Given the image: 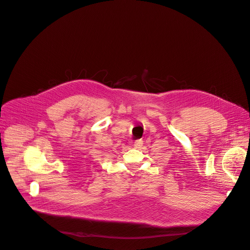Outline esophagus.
<instances>
[{
	"instance_id": "esophagus-1",
	"label": "esophagus",
	"mask_w": 250,
	"mask_h": 250,
	"mask_svg": "<svg viewBox=\"0 0 250 250\" xmlns=\"http://www.w3.org/2000/svg\"><path fill=\"white\" fill-rule=\"evenodd\" d=\"M142 146H143V141H142V140L135 141V142H134V144H133V146H134L135 148H140Z\"/></svg>"
}]
</instances>
